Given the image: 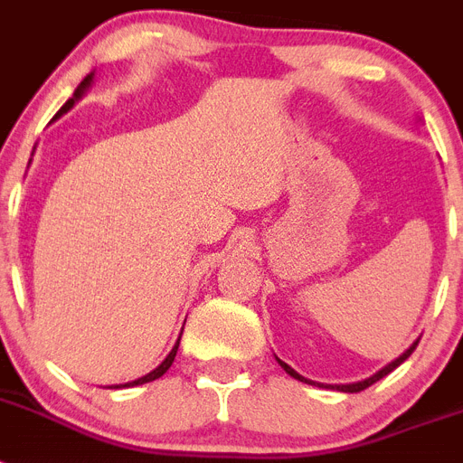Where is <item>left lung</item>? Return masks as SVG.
<instances>
[{
	"instance_id": "1",
	"label": "left lung",
	"mask_w": 463,
	"mask_h": 463,
	"mask_svg": "<svg viewBox=\"0 0 463 463\" xmlns=\"http://www.w3.org/2000/svg\"><path fill=\"white\" fill-rule=\"evenodd\" d=\"M417 343H420V341H415V343H412V345H411V347H408L406 353L401 354V357H399V359H394V362H392V364H387V366H384V369H380V371H378V373H375V375H371V378L362 380V383H353V384H336V390H341V392H362V390H366V387H371V384H373V383H378V380H380V378H384V375H387V373H392V371H394V369H396V366H399V364H403V362H406V359H408V357H411V354H412V350H415V347H417ZM278 364H280L282 369L288 371V373H289V375H292V378L301 380V383H308V384H315V383H310V380H308V378H304V375H298V373H297V371H294V369H292V366H288V364H285V362H280V359H278Z\"/></svg>"
}]
</instances>
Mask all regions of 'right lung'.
Masks as SVG:
<instances>
[{"label":"right lung","instance_id":"right-lung-1","mask_svg":"<svg viewBox=\"0 0 463 463\" xmlns=\"http://www.w3.org/2000/svg\"><path fill=\"white\" fill-rule=\"evenodd\" d=\"M90 80H92V73H90L88 79H85V80H83V83H80V85H79V90H76V92H73V97H71V99H69V101H67V104H64V106H62V109H60V113H57V116H55V118H60V116H62V113H67V110H69V109H71V106H73V104H76V99H79L80 94H83V90H85V88H88V85H90ZM175 353H178V343H175V347H174V350H171V353H169V357H166V359H165V362L159 364L157 369H155V371H150V373H148V375H143V378L134 380V383H127V384H122V387H134V384H143V383H153V380L162 378V375H165V373H166V371H169V366H171V364H174V359H175ZM116 387H118V384H116Z\"/></svg>","mask_w":463,"mask_h":463}]
</instances>
